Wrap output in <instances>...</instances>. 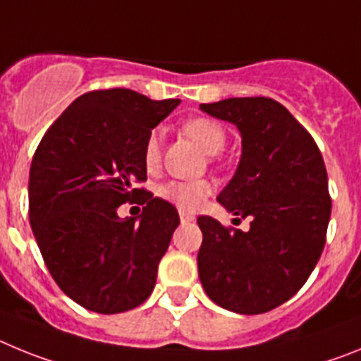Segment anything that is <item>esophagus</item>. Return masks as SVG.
Segmentation results:
<instances>
[{"label":"esophagus","instance_id":"obj_1","mask_svg":"<svg viewBox=\"0 0 361 361\" xmlns=\"http://www.w3.org/2000/svg\"><path fill=\"white\" fill-rule=\"evenodd\" d=\"M180 221L181 224H190V221H194V216L189 212H180Z\"/></svg>","mask_w":361,"mask_h":361}]
</instances>
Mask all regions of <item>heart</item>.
Masks as SVG:
<instances>
[{
  "label": "heart",
  "mask_w": 361,
  "mask_h": 361,
  "mask_svg": "<svg viewBox=\"0 0 361 361\" xmlns=\"http://www.w3.org/2000/svg\"><path fill=\"white\" fill-rule=\"evenodd\" d=\"M181 128L190 140H194L205 150L207 154H218L227 142L225 128L211 118H203V116L192 118V120L185 121ZM159 159H161V134L159 130H152L147 136L145 147H143V163L149 171H152L159 165ZM211 192L212 183L209 180H172L158 187L159 198L176 205L180 211L185 212L198 211Z\"/></svg>",
  "instance_id": "obj_1"
}]
</instances>
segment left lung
Wrapping results in <instances>:
<instances>
[{"mask_svg": "<svg viewBox=\"0 0 361 361\" xmlns=\"http://www.w3.org/2000/svg\"><path fill=\"white\" fill-rule=\"evenodd\" d=\"M200 109L240 128V165L218 202L250 218L243 233L200 216V281L227 311L262 314L302 289L322 256L332 207L327 169L307 128L272 98H228Z\"/></svg>", "mask_w": 361, "mask_h": 361, "instance_id": "obj_1", "label": "left lung"}]
</instances>
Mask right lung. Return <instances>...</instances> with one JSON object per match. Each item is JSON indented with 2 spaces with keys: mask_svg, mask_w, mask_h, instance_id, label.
I'll return each instance as SVG.
<instances>
[{
  "mask_svg": "<svg viewBox=\"0 0 361 361\" xmlns=\"http://www.w3.org/2000/svg\"><path fill=\"white\" fill-rule=\"evenodd\" d=\"M178 103L130 89L90 90L50 125L34 152V238L59 289L89 311H130L154 289L180 216L136 183L147 181V136ZM127 201L146 205L140 222L117 218Z\"/></svg>",
  "mask_w": 361,
  "mask_h": 361,
  "instance_id": "add662e5",
  "label": "right lung"
}]
</instances>
